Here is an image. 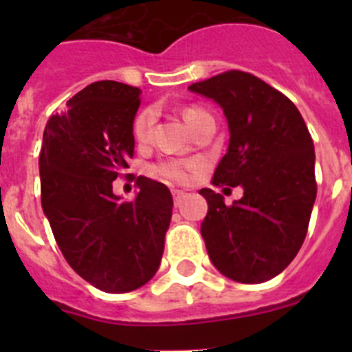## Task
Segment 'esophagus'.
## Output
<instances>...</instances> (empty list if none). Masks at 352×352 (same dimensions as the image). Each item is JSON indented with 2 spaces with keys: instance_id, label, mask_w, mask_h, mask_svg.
<instances>
[{
  "instance_id": "1",
  "label": "esophagus",
  "mask_w": 352,
  "mask_h": 352,
  "mask_svg": "<svg viewBox=\"0 0 352 352\" xmlns=\"http://www.w3.org/2000/svg\"><path fill=\"white\" fill-rule=\"evenodd\" d=\"M173 197H174V204H176V206H179V204H182L183 199L186 197V192H183V190H173Z\"/></svg>"
}]
</instances>
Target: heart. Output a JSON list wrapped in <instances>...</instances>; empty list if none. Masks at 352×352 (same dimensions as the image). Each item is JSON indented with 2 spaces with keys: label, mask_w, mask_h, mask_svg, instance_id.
I'll use <instances>...</instances> for the list:
<instances>
[{
  "label": "heart",
  "mask_w": 352,
  "mask_h": 352,
  "mask_svg": "<svg viewBox=\"0 0 352 352\" xmlns=\"http://www.w3.org/2000/svg\"><path fill=\"white\" fill-rule=\"evenodd\" d=\"M203 113L199 109H188L185 113V121H188L190 118H194L195 114ZM151 123H153V113L151 111H144L138 116L135 120V125H133V133L139 141H144L149 135V130H151ZM158 174L164 176L166 179H173V182H186L188 176H190L192 166H185V164H179V162H167V164H162L158 166Z\"/></svg>",
  "instance_id": "obj_1"
}]
</instances>
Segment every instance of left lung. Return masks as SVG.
Returning <instances> with one entry per match:
<instances>
[{"label":"left lung","mask_w":352,"mask_h":352,"mask_svg":"<svg viewBox=\"0 0 352 352\" xmlns=\"http://www.w3.org/2000/svg\"><path fill=\"white\" fill-rule=\"evenodd\" d=\"M223 111L229 148L213 185L243 188L232 206L211 188L201 223L211 263L223 276L261 284L284 272L303 245L316 203V153L296 105L247 72L188 86Z\"/></svg>","instance_id":"obj_1"}]
</instances>
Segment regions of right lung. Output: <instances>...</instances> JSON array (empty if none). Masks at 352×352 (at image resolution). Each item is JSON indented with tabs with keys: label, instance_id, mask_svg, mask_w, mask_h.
<instances>
[{
	"label": "right lung",
	"instance_id": "1",
	"mask_svg": "<svg viewBox=\"0 0 352 352\" xmlns=\"http://www.w3.org/2000/svg\"><path fill=\"white\" fill-rule=\"evenodd\" d=\"M141 93L116 80L93 82L43 130V214L74 272L105 292H130L153 278L173 214L164 183L138 178L132 203L113 192L133 155Z\"/></svg>",
	"mask_w": 352,
	"mask_h": 352
}]
</instances>
